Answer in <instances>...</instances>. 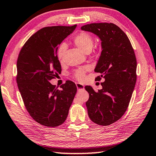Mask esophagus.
Masks as SVG:
<instances>
[{
	"label": "esophagus",
	"instance_id": "34e87169",
	"mask_svg": "<svg viewBox=\"0 0 156 156\" xmlns=\"http://www.w3.org/2000/svg\"><path fill=\"white\" fill-rule=\"evenodd\" d=\"M76 88H77L79 90H82L84 89V86L83 85V84L80 83H76Z\"/></svg>",
	"mask_w": 156,
	"mask_h": 156
}]
</instances>
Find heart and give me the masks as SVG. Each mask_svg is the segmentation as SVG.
Here are the masks:
<instances>
[{
	"label": "heart",
	"instance_id": "1",
	"mask_svg": "<svg viewBox=\"0 0 156 156\" xmlns=\"http://www.w3.org/2000/svg\"><path fill=\"white\" fill-rule=\"evenodd\" d=\"M73 42L81 50L86 52V53H88V52L90 51L94 44V40L92 35L86 31H81L76 34L73 37ZM66 49V46L64 43L61 44L59 46V47L57 48V58L59 61H62ZM89 70L90 67L88 66L80 68V69L76 70L74 73L73 76L78 81H83L84 78H85L86 73Z\"/></svg>",
	"mask_w": 156,
	"mask_h": 156
}]
</instances>
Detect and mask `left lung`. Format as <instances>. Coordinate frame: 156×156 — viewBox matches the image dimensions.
Here are the masks:
<instances>
[{
	"label": "left lung",
	"instance_id": "obj_1",
	"mask_svg": "<svg viewBox=\"0 0 156 156\" xmlns=\"http://www.w3.org/2000/svg\"><path fill=\"white\" fill-rule=\"evenodd\" d=\"M93 33L101 40L102 51L94 72L102 89L95 92L91 86L86 103L89 118L97 125L108 126L118 121L126 112L136 82L137 62L129 38L113 23H92L81 27Z\"/></svg>",
	"mask_w": 156,
	"mask_h": 156
}]
</instances>
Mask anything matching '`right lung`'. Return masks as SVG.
I'll use <instances>...</instances> for the list:
<instances>
[{"mask_svg": "<svg viewBox=\"0 0 156 156\" xmlns=\"http://www.w3.org/2000/svg\"><path fill=\"white\" fill-rule=\"evenodd\" d=\"M76 27H44L29 38L18 55L19 91L30 116L44 126L57 127L66 121L77 90L71 81L60 86L61 90L49 82L62 71L57 48Z\"/></svg>", "mask_w": 156, "mask_h": 156, "instance_id": "obj_1", "label": "right lung"}]
</instances>
